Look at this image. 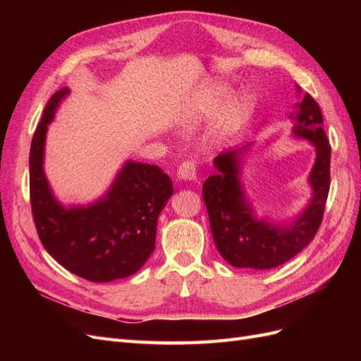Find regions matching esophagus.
I'll return each instance as SVG.
<instances>
[{"instance_id":"34e87169","label":"esophagus","mask_w":361,"mask_h":361,"mask_svg":"<svg viewBox=\"0 0 361 361\" xmlns=\"http://www.w3.org/2000/svg\"><path fill=\"white\" fill-rule=\"evenodd\" d=\"M178 176L180 180L185 182H192L197 179V166H195L194 161H185L179 166Z\"/></svg>"}]
</instances>
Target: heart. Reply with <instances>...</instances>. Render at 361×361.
<instances>
[{"label": "heart", "mask_w": 361, "mask_h": 361, "mask_svg": "<svg viewBox=\"0 0 361 361\" xmlns=\"http://www.w3.org/2000/svg\"><path fill=\"white\" fill-rule=\"evenodd\" d=\"M228 87L221 82L206 84L194 93L190 110L187 113V123L190 126H199L202 123L211 122L218 114V126L223 135H233L241 129L253 111V104L250 97L239 94L232 97L222 106L228 94Z\"/></svg>", "instance_id": "obj_1"}]
</instances>
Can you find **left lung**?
I'll list each match as a JSON object with an SVG mask.
<instances>
[{
	"instance_id": "left-lung-1",
	"label": "left lung",
	"mask_w": 361,
	"mask_h": 361,
	"mask_svg": "<svg viewBox=\"0 0 361 361\" xmlns=\"http://www.w3.org/2000/svg\"><path fill=\"white\" fill-rule=\"evenodd\" d=\"M297 90L301 93L300 87ZM293 108L292 134L313 145L316 159L309 174L312 197L292 221L274 223L256 216L241 182L243 158L251 145L221 152L214 159L216 173L204 180L202 192L214 241L232 267L269 269L283 265L307 247L321 226L330 191L331 147L318 102L305 93Z\"/></svg>"
}]
</instances>
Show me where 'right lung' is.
<instances>
[{
	"label": "right lung",
	"mask_w": 361,
	"mask_h": 361,
	"mask_svg": "<svg viewBox=\"0 0 361 361\" xmlns=\"http://www.w3.org/2000/svg\"><path fill=\"white\" fill-rule=\"evenodd\" d=\"M68 87L51 96L30 149V199L37 235L61 267L94 283L135 274L155 250L158 216L173 195L158 166L126 161L110 188L87 206H64L43 171L48 125Z\"/></svg>",
	"instance_id": "1"
}]
</instances>
